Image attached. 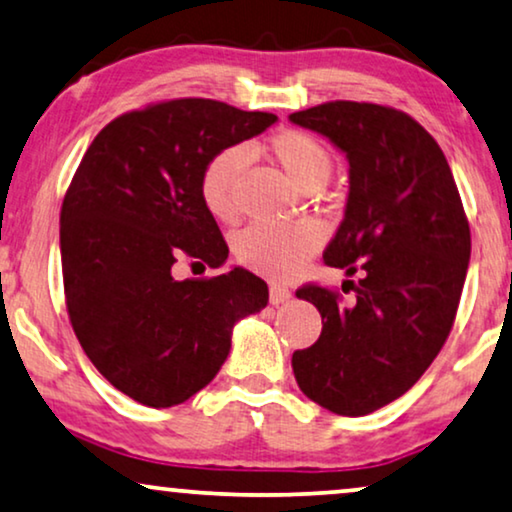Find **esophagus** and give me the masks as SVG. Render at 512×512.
<instances>
[{"instance_id": "34e87169", "label": "esophagus", "mask_w": 512, "mask_h": 512, "mask_svg": "<svg viewBox=\"0 0 512 512\" xmlns=\"http://www.w3.org/2000/svg\"><path fill=\"white\" fill-rule=\"evenodd\" d=\"M289 298H291V291L286 289V286H279V284L270 286V303L272 305H284Z\"/></svg>"}]
</instances>
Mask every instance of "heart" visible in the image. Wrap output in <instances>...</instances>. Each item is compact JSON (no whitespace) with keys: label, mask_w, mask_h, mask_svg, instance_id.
<instances>
[{"label":"heart","mask_w":512,"mask_h":512,"mask_svg":"<svg viewBox=\"0 0 512 512\" xmlns=\"http://www.w3.org/2000/svg\"><path fill=\"white\" fill-rule=\"evenodd\" d=\"M268 151L298 188L324 186L333 172V156L317 137L300 130H284L270 139ZM247 163L244 146H228L202 170L200 198L214 219H235V181ZM321 228L312 221L254 223L235 237V256L244 268L272 279H286L303 268L319 249Z\"/></svg>","instance_id":"obj_1"}]
</instances>
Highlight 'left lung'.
Segmentation results:
<instances>
[{
	"mask_svg": "<svg viewBox=\"0 0 512 512\" xmlns=\"http://www.w3.org/2000/svg\"><path fill=\"white\" fill-rule=\"evenodd\" d=\"M291 123L345 153L349 193L324 261L352 277L354 305L305 286L321 335L293 352L296 382L310 401L361 417L403 396L450 335L471 258V230L452 170L429 132L403 111L328 102Z\"/></svg>",
	"mask_w": 512,
	"mask_h": 512,
	"instance_id": "left-lung-1",
	"label": "left lung"
}]
</instances>
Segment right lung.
I'll return each instance as SVG.
<instances>
[{
    "mask_svg": "<svg viewBox=\"0 0 512 512\" xmlns=\"http://www.w3.org/2000/svg\"><path fill=\"white\" fill-rule=\"evenodd\" d=\"M272 123L188 97L118 116L83 156L60 212L67 312L93 366L132 401L172 408L198 394L228 359L237 321L268 305V284L240 265L184 282L172 265L184 254L226 263L202 170Z\"/></svg>",
    "mask_w": 512,
    "mask_h": 512,
    "instance_id": "1",
    "label": "right lung"
}]
</instances>
